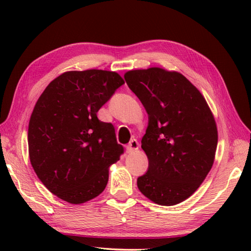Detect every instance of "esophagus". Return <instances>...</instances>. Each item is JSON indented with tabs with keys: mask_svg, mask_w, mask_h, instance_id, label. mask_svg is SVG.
<instances>
[{
	"mask_svg": "<svg viewBox=\"0 0 251 251\" xmlns=\"http://www.w3.org/2000/svg\"><path fill=\"white\" fill-rule=\"evenodd\" d=\"M138 150V142L136 139H131L127 145V152H134Z\"/></svg>",
	"mask_w": 251,
	"mask_h": 251,
	"instance_id": "34e87169",
	"label": "esophagus"
}]
</instances>
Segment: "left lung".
<instances>
[{
	"mask_svg": "<svg viewBox=\"0 0 251 251\" xmlns=\"http://www.w3.org/2000/svg\"><path fill=\"white\" fill-rule=\"evenodd\" d=\"M125 80L148 114L142 148L148 171L141 193L161 206L196 192L215 160L218 131L205 97L184 75L160 67L126 72Z\"/></svg>",
	"mask_w": 251,
	"mask_h": 251,
	"instance_id": "obj_1",
	"label": "left lung"
}]
</instances>
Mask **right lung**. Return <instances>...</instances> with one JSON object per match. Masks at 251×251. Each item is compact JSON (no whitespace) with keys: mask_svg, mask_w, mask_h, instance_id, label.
I'll return each instance as SVG.
<instances>
[{"mask_svg":"<svg viewBox=\"0 0 251 251\" xmlns=\"http://www.w3.org/2000/svg\"><path fill=\"white\" fill-rule=\"evenodd\" d=\"M116 72L70 71L50 82L28 123V155L50 193L73 205L103 193L124 148L97 112L124 84Z\"/></svg>","mask_w":251,"mask_h":251,"instance_id":"right-lung-1","label":"right lung"}]
</instances>
